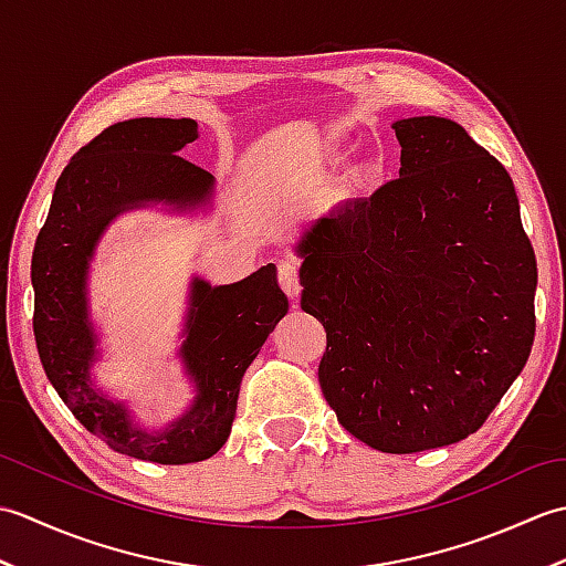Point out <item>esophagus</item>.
<instances>
[{"label": "esophagus", "mask_w": 566, "mask_h": 566, "mask_svg": "<svg viewBox=\"0 0 566 566\" xmlns=\"http://www.w3.org/2000/svg\"><path fill=\"white\" fill-rule=\"evenodd\" d=\"M276 280H280V286L282 290L286 292V296H292L294 302L298 296H302V280H298V268H296V262H282L280 264V272H276Z\"/></svg>", "instance_id": "esophagus-1"}]
</instances>
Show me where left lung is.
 <instances>
[{
    "label": "left lung",
    "mask_w": 566,
    "mask_h": 566,
    "mask_svg": "<svg viewBox=\"0 0 566 566\" xmlns=\"http://www.w3.org/2000/svg\"><path fill=\"white\" fill-rule=\"evenodd\" d=\"M391 128L399 179L318 216L294 252L328 335L323 396L357 440L411 454L472 436L523 371L537 262L494 155L450 118Z\"/></svg>",
    "instance_id": "obj_1"
}]
</instances>
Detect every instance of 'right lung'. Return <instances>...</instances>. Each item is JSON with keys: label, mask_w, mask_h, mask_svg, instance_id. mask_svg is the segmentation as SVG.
<instances>
[{"label": "right lung", "mask_w": 566, "mask_h": 566, "mask_svg": "<svg viewBox=\"0 0 566 566\" xmlns=\"http://www.w3.org/2000/svg\"><path fill=\"white\" fill-rule=\"evenodd\" d=\"M197 138L195 118H130L102 130L60 175L31 260L33 335L53 389L112 450L158 464L201 462L223 448L245 369L290 311L272 262L233 284L213 286L195 274L177 347L195 391L185 413L165 428H146L126 401L97 387L102 347L90 308L94 252L128 211L211 209L216 179L177 155Z\"/></svg>", "instance_id": "obj_1"}]
</instances>
